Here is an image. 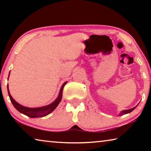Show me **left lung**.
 <instances>
[{"label": "left lung", "instance_id": "left-lung-1", "mask_svg": "<svg viewBox=\"0 0 151 151\" xmlns=\"http://www.w3.org/2000/svg\"><path fill=\"white\" fill-rule=\"evenodd\" d=\"M136 107H137V106H135V107H134V108L131 109H128V110H124V111H122L121 112V113H120V114H119V116H121V115H123V114L129 113V112H132V111H133V110H134V109L136 108Z\"/></svg>", "mask_w": 151, "mask_h": 151}]
</instances>
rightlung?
I'll list each match as a JSON object with an SVG mask.
<instances>
[{"label": "right lung", "mask_w": 151, "mask_h": 151, "mask_svg": "<svg viewBox=\"0 0 151 151\" xmlns=\"http://www.w3.org/2000/svg\"><path fill=\"white\" fill-rule=\"evenodd\" d=\"M66 83H67V82L64 83L62 86H61L59 94H58L57 99H56L53 103L48 104L47 106L39 107V108H29V107L20 105V104L17 103V102L12 99L11 94H10L8 85H7V89H8V93L10 97V100H11V103L13 104L14 108L16 109L18 111L20 112V113L24 114V115H27V116L30 117V118H38V117H42L48 115V114H49L50 112H52L56 108H57V106L58 105L61 99H62L63 90Z\"/></svg>", "instance_id": "add662e5"}]
</instances>
